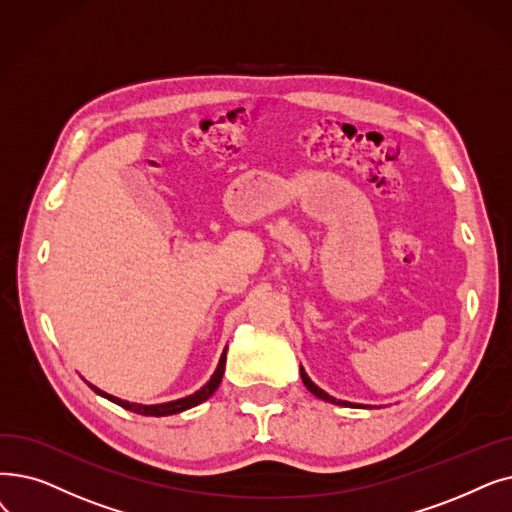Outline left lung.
Segmentation results:
<instances>
[{
    "instance_id": "left-lung-1",
    "label": "left lung",
    "mask_w": 512,
    "mask_h": 512,
    "mask_svg": "<svg viewBox=\"0 0 512 512\" xmlns=\"http://www.w3.org/2000/svg\"><path fill=\"white\" fill-rule=\"evenodd\" d=\"M301 379H303V385L311 391V393H314L316 397H320V399H324V402H332V404H337V406H355V404H349V402H341V399H335V397H330L326 391H322L320 387H316L314 383H311L309 381V376L305 374V370L301 368Z\"/></svg>"
}]
</instances>
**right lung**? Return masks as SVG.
<instances>
[{
  "mask_svg": "<svg viewBox=\"0 0 512 512\" xmlns=\"http://www.w3.org/2000/svg\"><path fill=\"white\" fill-rule=\"evenodd\" d=\"M224 368H226V351H224V355H221L219 366H217L215 374L211 376V381H209L201 391H196L194 395H188V397H184V399H175V402H169V404H159V406L129 404V402H123V399H119V397H113V395H108V393H104V391L92 387V385H90V387H92L96 393H100L102 397L110 399V402H115L117 406H121V408H125V410H131V412L142 414V416H169V414L184 412V410H188V408H192V406L203 404L205 399H209V397L215 393V389L219 387V383H221V376H224Z\"/></svg>",
  "mask_w": 512,
  "mask_h": 512,
  "instance_id": "add662e5",
  "label": "right lung"
}]
</instances>
